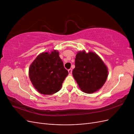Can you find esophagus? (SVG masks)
Listing matches in <instances>:
<instances>
[{
	"instance_id": "obj_1",
	"label": "esophagus",
	"mask_w": 134,
	"mask_h": 134,
	"mask_svg": "<svg viewBox=\"0 0 134 134\" xmlns=\"http://www.w3.org/2000/svg\"><path fill=\"white\" fill-rule=\"evenodd\" d=\"M68 72H69V74L71 75L72 73V69H69L68 70Z\"/></svg>"
}]
</instances>
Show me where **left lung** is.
<instances>
[{
  "instance_id": "left-lung-1",
  "label": "left lung",
  "mask_w": 134,
  "mask_h": 134,
  "mask_svg": "<svg viewBox=\"0 0 134 134\" xmlns=\"http://www.w3.org/2000/svg\"><path fill=\"white\" fill-rule=\"evenodd\" d=\"M72 75L84 92L92 93L102 87L107 78L108 70L99 56L93 52H79L76 55Z\"/></svg>"
}]
</instances>
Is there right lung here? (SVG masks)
<instances>
[{"mask_svg": "<svg viewBox=\"0 0 134 134\" xmlns=\"http://www.w3.org/2000/svg\"><path fill=\"white\" fill-rule=\"evenodd\" d=\"M59 54L56 50L51 53L43 52L30 65V80L36 90L41 94L51 95L58 92L69 74Z\"/></svg>", "mask_w": 134, "mask_h": 134, "instance_id": "obj_1", "label": "right lung"}]
</instances>
